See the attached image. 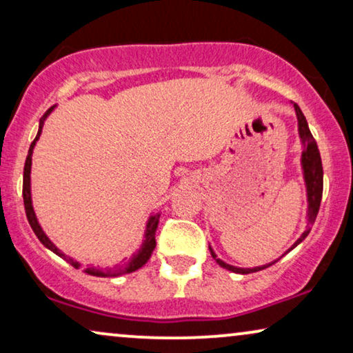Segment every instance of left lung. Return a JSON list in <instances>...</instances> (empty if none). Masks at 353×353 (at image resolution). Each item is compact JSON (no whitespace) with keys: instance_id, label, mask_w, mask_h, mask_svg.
I'll list each match as a JSON object with an SVG mask.
<instances>
[{"instance_id":"left-lung-1","label":"left lung","mask_w":353,"mask_h":353,"mask_svg":"<svg viewBox=\"0 0 353 353\" xmlns=\"http://www.w3.org/2000/svg\"><path fill=\"white\" fill-rule=\"evenodd\" d=\"M294 110H296V117H297V130H299V138H301V144H302V156H301V167H302V175H303V183H305V192H307V226L305 231L299 236V239L294 243L291 248H289L286 252H284L281 257H284L288 252H291L294 248H297L299 244L302 243L303 239L307 238V234L310 233L313 223H315L318 210H320V204H321V194H323V165H321V157H320V151H318L316 141L313 139L310 128H308V123L305 120V115L302 114L301 108L297 104H294ZM209 250L212 259L215 260L216 263L220 265L221 268L230 270L233 273H239V274H248V273H255L260 272V270L270 267V265L276 263L279 259L273 260L267 265H260V267H252V268H241V267H234V265H230L223 262V260L216 257L215 250L212 249V245L209 244Z\"/></svg>"}]
</instances>
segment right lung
Here are the masks:
<instances>
[{"label":"right lung","instance_id":"obj_1","mask_svg":"<svg viewBox=\"0 0 353 353\" xmlns=\"http://www.w3.org/2000/svg\"><path fill=\"white\" fill-rule=\"evenodd\" d=\"M56 109V105H52L45 112V115L40 119V125H38V133L33 143L30 144V149H28V156L26 159V167H23V186H22V192H23V205H26V214H27V220L30 223L33 233L37 234V238L40 239V243L45 245L46 249H50L51 252H54L56 255H59L61 259H64L67 263H70L72 267L75 268H81V263L79 260H75L74 257H69V255L62 252V250L57 248V245L52 243V241L48 238V234L43 231L41 225L38 223L35 209H33V202H32V156H33V149H35V144L38 139L41 137V130L43 125H45L46 119L50 117V114ZM159 219H161V214H151L146 221V226H144V234H143V243L139 245V249H137V252H133V255L130 259L122 260L120 263L110 265V267H96V265H88L83 272L91 274V276H99V278H117L122 276V274H128L137 272L143 267V265L148 263V260L151 259L152 250L156 248V231L159 226Z\"/></svg>","mask_w":353,"mask_h":353}]
</instances>
